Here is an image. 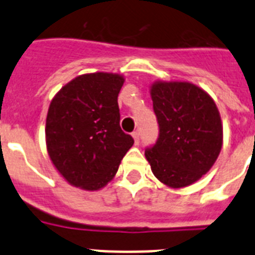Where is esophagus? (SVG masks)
Masks as SVG:
<instances>
[{
    "mask_svg": "<svg viewBox=\"0 0 255 255\" xmlns=\"http://www.w3.org/2000/svg\"><path fill=\"white\" fill-rule=\"evenodd\" d=\"M131 135H132V138H134L135 143L138 144L139 143V139H140V134H139V131H134Z\"/></svg>",
    "mask_w": 255,
    "mask_h": 255,
    "instance_id": "34e87169",
    "label": "esophagus"
}]
</instances>
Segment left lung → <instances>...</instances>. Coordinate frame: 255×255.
<instances>
[{
    "instance_id": "1",
    "label": "left lung",
    "mask_w": 255,
    "mask_h": 255,
    "mask_svg": "<svg viewBox=\"0 0 255 255\" xmlns=\"http://www.w3.org/2000/svg\"><path fill=\"white\" fill-rule=\"evenodd\" d=\"M159 138L145 150L152 172L163 185L185 188L215 164L224 141L220 111L212 97L189 82L150 85Z\"/></svg>"
}]
</instances>
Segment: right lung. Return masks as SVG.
<instances>
[{
  "mask_svg": "<svg viewBox=\"0 0 255 255\" xmlns=\"http://www.w3.org/2000/svg\"><path fill=\"white\" fill-rule=\"evenodd\" d=\"M124 82L120 74H83L52 98L47 152L70 185L88 191L105 188L132 147L134 139L120 128L117 97Z\"/></svg>",
  "mask_w": 255,
  "mask_h": 255,
  "instance_id": "right-lung-1",
  "label": "right lung"
}]
</instances>
